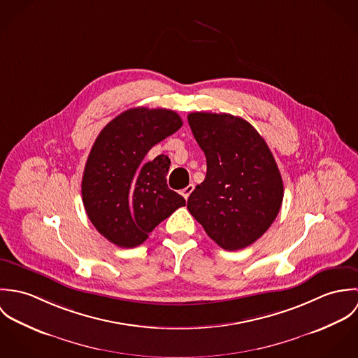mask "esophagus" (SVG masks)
<instances>
[{
    "label": "esophagus",
    "instance_id": "obj_1",
    "mask_svg": "<svg viewBox=\"0 0 358 358\" xmlns=\"http://www.w3.org/2000/svg\"><path fill=\"white\" fill-rule=\"evenodd\" d=\"M193 190H194V186H193V185H189V186H186L180 193H182V196L187 200V199L190 197V194H192V192H193Z\"/></svg>",
    "mask_w": 358,
    "mask_h": 358
}]
</instances>
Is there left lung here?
I'll use <instances>...</instances> for the list:
<instances>
[{
    "instance_id": "8db88e82",
    "label": "left lung",
    "mask_w": 358,
    "mask_h": 358,
    "mask_svg": "<svg viewBox=\"0 0 358 358\" xmlns=\"http://www.w3.org/2000/svg\"><path fill=\"white\" fill-rule=\"evenodd\" d=\"M206 158V176L187 200L205 233L223 250H243L271 226L284 186L264 139L245 120L226 113L187 115Z\"/></svg>"
}]
</instances>
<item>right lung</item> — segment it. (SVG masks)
<instances>
[{
	"label": "right lung",
	"instance_id": "add662e5",
	"mask_svg": "<svg viewBox=\"0 0 358 358\" xmlns=\"http://www.w3.org/2000/svg\"><path fill=\"white\" fill-rule=\"evenodd\" d=\"M183 125L166 108H129L111 120L88 155L83 203L96 230L110 243L134 248L155 226L185 206V199L166 185L169 158L146 161L149 150Z\"/></svg>",
	"mask_w": 358,
	"mask_h": 358
}]
</instances>
